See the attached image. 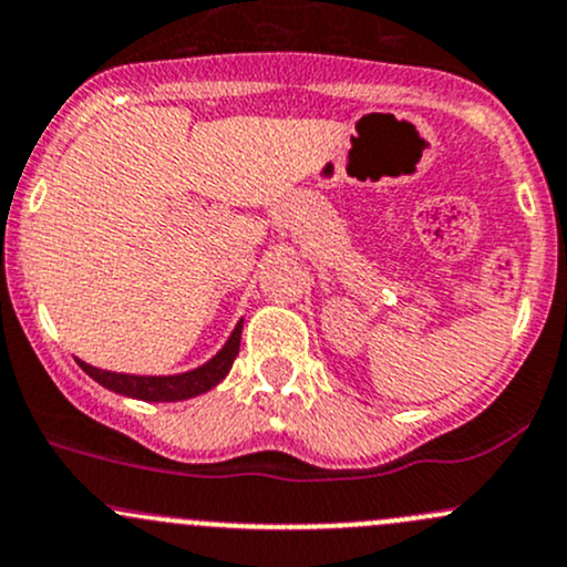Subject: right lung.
I'll list each match as a JSON object with an SVG mask.
<instances>
[{"label": "right lung", "mask_w": 567, "mask_h": 567, "mask_svg": "<svg viewBox=\"0 0 567 567\" xmlns=\"http://www.w3.org/2000/svg\"><path fill=\"white\" fill-rule=\"evenodd\" d=\"M240 338H243V319L231 330L229 341L218 349V354L207 360L198 369L183 371V373H168V377H138V373H116L103 371L95 365L79 360L84 373H90L97 384L111 390V393L127 395V399L138 401H185L196 399V395L207 393L215 384L224 382L226 373L231 371V363L240 354Z\"/></svg>", "instance_id": "obj_1"}]
</instances>
